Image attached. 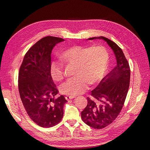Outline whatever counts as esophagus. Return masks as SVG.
I'll list each match as a JSON object with an SVG mask.
<instances>
[{
	"label": "esophagus",
	"instance_id": "esophagus-1",
	"mask_svg": "<svg viewBox=\"0 0 150 150\" xmlns=\"http://www.w3.org/2000/svg\"><path fill=\"white\" fill-rule=\"evenodd\" d=\"M75 97V96H70V95H67V96H66V99L67 100H71V99H73V98H74Z\"/></svg>",
	"mask_w": 150,
	"mask_h": 150
}]
</instances>
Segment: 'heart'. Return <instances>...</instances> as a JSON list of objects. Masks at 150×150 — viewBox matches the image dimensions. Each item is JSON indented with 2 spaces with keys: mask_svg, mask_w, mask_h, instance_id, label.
<instances>
[{
  "mask_svg": "<svg viewBox=\"0 0 150 150\" xmlns=\"http://www.w3.org/2000/svg\"><path fill=\"white\" fill-rule=\"evenodd\" d=\"M60 56L64 62L75 65V77L69 79L60 87L62 93L71 96L83 93L89 84L98 83L104 75L109 60L107 50L100 46H71L64 51ZM51 75L54 81H61L64 79L62 64L53 62Z\"/></svg>",
  "mask_w": 150,
  "mask_h": 150,
  "instance_id": "obj_1",
  "label": "heart"
}]
</instances>
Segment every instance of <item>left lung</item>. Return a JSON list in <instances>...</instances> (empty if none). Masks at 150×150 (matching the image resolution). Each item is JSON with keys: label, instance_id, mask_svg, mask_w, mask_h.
<instances>
[{"label": "left lung", "instance_id": "8db88e82", "mask_svg": "<svg viewBox=\"0 0 150 150\" xmlns=\"http://www.w3.org/2000/svg\"><path fill=\"white\" fill-rule=\"evenodd\" d=\"M93 39L104 40L113 50L117 62L114 68L91 91L93 98H87V106L81 112L85 124L94 129H102L113 122L122 110L129 86L130 68L117 44L102 36L88 39Z\"/></svg>", "mask_w": 150, "mask_h": 150}]
</instances>
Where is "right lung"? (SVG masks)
<instances>
[{"instance_id":"add662e5","label":"right lung","mask_w":150,"mask_h":150,"mask_svg":"<svg viewBox=\"0 0 150 150\" xmlns=\"http://www.w3.org/2000/svg\"><path fill=\"white\" fill-rule=\"evenodd\" d=\"M63 39L47 36L37 42L25 55L18 73V91L30 119L42 128H51L62 120L63 95L59 93L51 75V54Z\"/></svg>"}]
</instances>
